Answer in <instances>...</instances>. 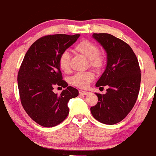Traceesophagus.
Listing matches in <instances>:
<instances>
[{
  "instance_id": "esophagus-1",
  "label": "esophagus",
  "mask_w": 156,
  "mask_h": 156,
  "mask_svg": "<svg viewBox=\"0 0 156 156\" xmlns=\"http://www.w3.org/2000/svg\"><path fill=\"white\" fill-rule=\"evenodd\" d=\"M88 92H86V91H83V90H79V94H84V95H87L88 94Z\"/></svg>"
}]
</instances>
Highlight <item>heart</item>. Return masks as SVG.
Instances as JSON below:
<instances>
[{
  "label": "heart",
  "instance_id": "1",
  "mask_svg": "<svg viewBox=\"0 0 156 156\" xmlns=\"http://www.w3.org/2000/svg\"><path fill=\"white\" fill-rule=\"evenodd\" d=\"M74 51L89 59V66L95 69H101L104 66L105 58L103 55L99 53V48L95 43L88 39H84L75 46ZM69 55L67 52H63L58 58V66L64 72L69 71ZM94 75L91 71L80 72L75 74L70 78L69 82L72 85L80 89H85L89 87L94 80Z\"/></svg>",
  "mask_w": 156,
  "mask_h": 156
}]
</instances>
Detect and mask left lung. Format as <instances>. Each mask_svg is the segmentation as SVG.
<instances>
[{"instance_id": "1", "label": "left lung", "mask_w": 156, "mask_h": 156, "mask_svg": "<svg viewBox=\"0 0 156 156\" xmlns=\"http://www.w3.org/2000/svg\"><path fill=\"white\" fill-rule=\"evenodd\" d=\"M92 37L107 53L106 67L95 86L108 89L104 94L96 93L98 102L91 107V113L100 122L114 125L129 114L136 102L140 67L136 55L124 41L109 34H93Z\"/></svg>"}]
</instances>
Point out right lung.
I'll return each instance as SVG.
<instances>
[{
	"label": "right lung",
	"mask_w": 156,
	"mask_h": 156,
	"mask_svg": "<svg viewBox=\"0 0 156 156\" xmlns=\"http://www.w3.org/2000/svg\"><path fill=\"white\" fill-rule=\"evenodd\" d=\"M80 34H54L41 37L25 55L17 75L21 104L28 115L41 126L51 128L67 117V103L78 91L62 80L60 55L76 42ZM55 85L65 88L58 96Z\"/></svg>",
	"instance_id": "1"
}]
</instances>
